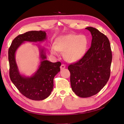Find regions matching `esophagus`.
Masks as SVG:
<instances>
[{"label":"esophagus","instance_id":"obj_1","mask_svg":"<svg viewBox=\"0 0 124 124\" xmlns=\"http://www.w3.org/2000/svg\"><path fill=\"white\" fill-rule=\"evenodd\" d=\"M60 68H61V70H63V69H65V68H66V66H65V65H64V64H62V65L61 66V67H60Z\"/></svg>","mask_w":124,"mask_h":124}]
</instances>
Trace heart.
<instances>
[{
    "label": "heart",
    "instance_id": "heart-1",
    "mask_svg": "<svg viewBox=\"0 0 124 124\" xmlns=\"http://www.w3.org/2000/svg\"><path fill=\"white\" fill-rule=\"evenodd\" d=\"M88 46V40L84 35L68 34L59 37L55 45L51 47V53L59 55V51L63 52L65 59L70 62H77L85 55Z\"/></svg>",
    "mask_w": 124,
    "mask_h": 124
}]
</instances>
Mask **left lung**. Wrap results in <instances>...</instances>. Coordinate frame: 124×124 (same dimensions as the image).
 <instances>
[{
	"label": "left lung",
	"instance_id": "left-lung-1",
	"mask_svg": "<svg viewBox=\"0 0 124 124\" xmlns=\"http://www.w3.org/2000/svg\"><path fill=\"white\" fill-rule=\"evenodd\" d=\"M85 29L92 36L91 46L80 61L68 66L71 88L82 98L97 94L110 76L112 59L110 41L106 36L92 27Z\"/></svg>",
	"mask_w": 124,
	"mask_h": 124
}]
</instances>
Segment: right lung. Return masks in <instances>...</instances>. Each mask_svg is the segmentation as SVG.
Segmentation results:
<instances>
[{
    "label": "right lung",
    "instance_id": "add662e5",
    "mask_svg": "<svg viewBox=\"0 0 124 124\" xmlns=\"http://www.w3.org/2000/svg\"><path fill=\"white\" fill-rule=\"evenodd\" d=\"M43 31H30L17 36L11 43L8 51L9 76L11 81L19 92L27 98L33 100H42L47 98L53 88L54 77L60 71L61 62H52L47 60L44 48H40L41 62L36 73L31 77L20 73L15 54L18 47L25 41L41 42L46 39Z\"/></svg>",
    "mask_w": 124,
    "mask_h": 124
}]
</instances>
